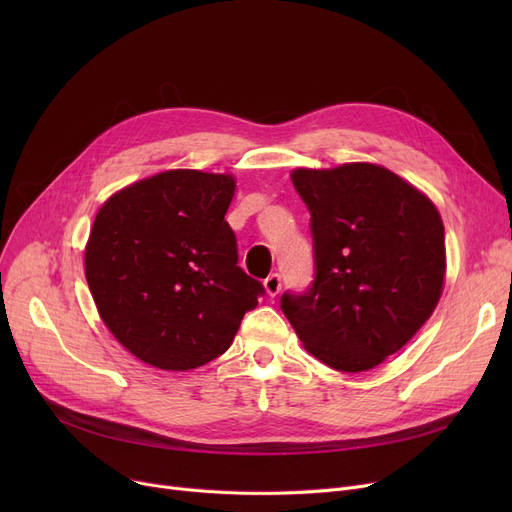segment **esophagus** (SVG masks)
I'll list each match as a JSON object with an SVG mask.
<instances>
[{
    "label": "esophagus",
    "instance_id": "1",
    "mask_svg": "<svg viewBox=\"0 0 512 512\" xmlns=\"http://www.w3.org/2000/svg\"><path fill=\"white\" fill-rule=\"evenodd\" d=\"M263 286H265V292L270 294V297H276V294L280 292V288H282V278H280V274H270L265 278V282H263Z\"/></svg>",
    "mask_w": 512,
    "mask_h": 512
}]
</instances>
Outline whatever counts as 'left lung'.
<instances>
[{
	"label": "left lung",
	"mask_w": 512,
	"mask_h": 512,
	"mask_svg": "<svg viewBox=\"0 0 512 512\" xmlns=\"http://www.w3.org/2000/svg\"><path fill=\"white\" fill-rule=\"evenodd\" d=\"M311 213L315 280L280 307L307 351L332 369H373L434 313L446 274L436 205L375 164L297 168Z\"/></svg>",
	"instance_id": "8db88e82"
}]
</instances>
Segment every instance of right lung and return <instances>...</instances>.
Here are the masks:
<instances>
[{
  "label": "right lung",
  "mask_w": 512,
  "mask_h": 512,
  "mask_svg": "<svg viewBox=\"0 0 512 512\" xmlns=\"http://www.w3.org/2000/svg\"><path fill=\"white\" fill-rule=\"evenodd\" d=\"M234 188L230 174L168 170L99 209L87 282L103 324L143 363L186 371L224 355L265 292L236 265L224 220Z\"/></svg>",
  "instance_id": "right-lung-1"
}]
</instances>
